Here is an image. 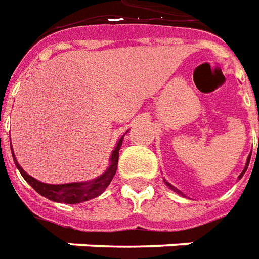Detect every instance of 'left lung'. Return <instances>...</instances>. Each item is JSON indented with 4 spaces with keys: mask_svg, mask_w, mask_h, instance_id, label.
I'll return each mask as SVG.
<instances>
[{
    "mask_svg": "<svg viewBox=\"0 0 259 259\" xmlns=\"http://www.w3.org/2000/svg\"><path fill=\"white\" fill-rule=\"evenodd\" d=\"M250 159H251V155L248 156V159H247V163H245V167H244V170H243V171H241V174L238 176V179H241V177H243V176H244V173L247 171V167H248V164H250ZM163 180H164V179H163ZM164 184L167 185V187H168V188H170V190H173L174 192H177V194H180V195H183V197H185V195H184V194H183V192L180 191V190H177V188H176L174 185L170 184V183H168L167 180H164Z\"/></svg>",
    "mask_w": 259,
    "mask_h": 259,
    "instance_id": "1",
    "label": "left lung"
}]
</instances>
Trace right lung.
Instances as JSON below:
<instances>
[{"label": "right lung", "mask_w": 259, "mask_h": 259, "mask_svg": "<svg viewBox=\"0 0 259 259\" xmlns=\"http://www.w3.org/2000/svg\"><path fill=\"white\" fill-rule=\"evenodd\" d=\"M122 139H124V135L118 139L113 153L110 156L109 167L104 170L103 174H100L99 177L91 180V181H78V183H67V184H46V183L38 181L32 176H29L19 166V163L14 155V150H12V157H14L16 168L21 171L22 177L26 180V183L32 185V188H34V191H37L40 195H43L53 202L80 203L102 195L104 190L109 187L111 180L114 177L115 171H117L118 152H120L121 145H122Z\"/></svg>", "instance_id": "right-lung-1"}]
</instances>
